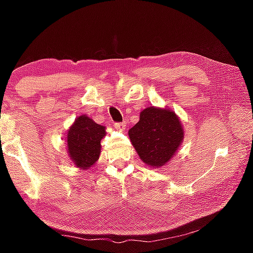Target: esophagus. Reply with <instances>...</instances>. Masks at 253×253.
<instances>
[{
    "label": "esophagus",
    "mask_w": 253,
    "mask_h": 253,
    "mask_svg": "<svg viewBox=\"0 0 253 253\" xmlns=\"http://www.w3.org/2000/svg\"><path fill=\"white\" fill-rule=\"evenodd\" d=\"M125 123H115V128L118 130H123L125 128Z\"/></svg>",
    "instance_id": "34e87169"
}]
</instances>
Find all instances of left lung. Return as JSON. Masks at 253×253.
I'll use <instances>...</instances> for the list:
<instances>
[{"mask_svg":"<svg viewBox=\"0 0 253 253\" xmlns=\"http://www.w3.org/2000/svg\"><path fill=\"white\" fill-rule=\"evenodd\" d=\"M130 142L140 160L151 168H162L176 154L184 139V130L174 111L148 107L129 131Z\"/></svg>","mask_w":253,"mask_h":253,"instance_id":"1","label":"left lung"}]
</instances>
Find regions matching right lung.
Masks as SVG:
<instances>
[{"mask_svg": "<svg viewBox=\"0 0 253 253\" xmlns=\"http://www.w3.org/2000/svg\"><path fill=\"white\" fill-rule=\"evenodd\" d=\"M106 135V127L83 115L76 118L67 134L69 157L81 169H88L95 164L100 155V140Z\"/></svg>", "mask_w": 253, "mask_h": 253, "instance_id": "obj_1", "label": "right lung"}]
</instances>
